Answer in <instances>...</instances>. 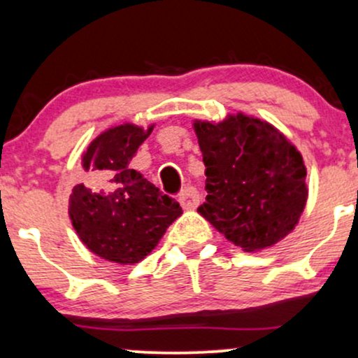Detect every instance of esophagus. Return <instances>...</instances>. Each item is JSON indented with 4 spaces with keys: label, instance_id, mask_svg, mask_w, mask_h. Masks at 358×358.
<instances>
[{
    "label": "esophagus",
    "instance_id": "1",
    "mask_svg": "<svg viewBox=\"0 0 358 358\" xmlns=\"http://www.w3.org/2000/svg\"><path fill=\"white\" fill-rule=\"evenodd\" d=\"M178 200H180V203H182L183 208H195L200 202V193L195 187L188 185V187H185L182 193H180Z\"/></svg>",
    "mask_w": 358,
    "mask_h": 358
}]
</instances>
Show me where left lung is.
Here are the masks:
<instances>
[{"mask_svg":"<svg viewBox=\"0 0 358 358\" xmlns=\"http://www.w3.org/2000/svg\"><path fill=\"white\" fill-rule=\"evenodd\" d=\"M207 199L199 212L232 244H276L305 210L306 168L299 151L268 122L244 114L219 124L195 121Z\"/></svg>","mask_w":358,"mask_h":358,"instance_id":"8db88e82","label":"left lung"}]
</instances>
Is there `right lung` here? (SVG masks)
Listing matches in <instances>:
<instances>
[{"instance_id":"right-lung-1","label":"right lung","mask_w":358,"mask_h":358,"mask_svg":"<svg viewBox=\"0 0 358 358\" xmlns=\"http://www.w3.org/2000/svg\"><path fill=\"white\" fill-rule=\"evenodd\" d=\"M153 126L122 124L94 139L82 163L96 188L76 185L69 200L73 229L94 254L136 264L182 215V207L129 166Z\"/></svg>"}]
</instances>
